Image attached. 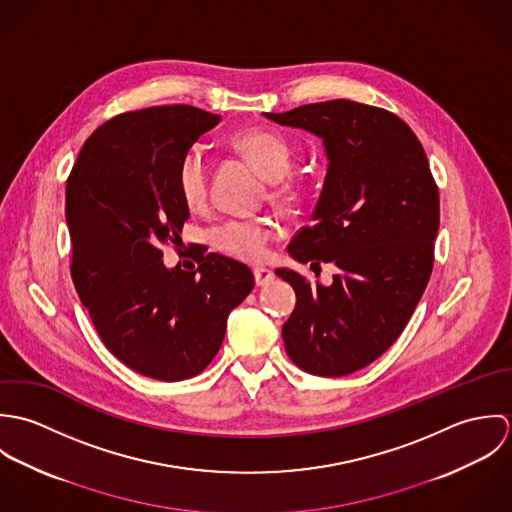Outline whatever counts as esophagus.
Wrapping results in <instances>:
<instances>
[{
    "instance_id": "34e87169",
    "label": "esophagus",
    "mask_w": 512,
    "mask_h": 512,
    "mask_svg": "<svg viewBox=\"0 0 512 512\" xmlns=\"http://www.w3.org/2000/svg\"><path fill=\"white\" fill-rule=\"evenodd\" d=\"M254 278H256V286H268L270 282H274V272L268 268H256L254 270Z\"/></svg>"
}]
</instances>
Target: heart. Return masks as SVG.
<instances>
[{"mask_svg": "<svg viewBox=\"0 0 512 512\" xmlns=\"http://www.w3.org/2000/svg\"><path fill=\"white\" fill-rule=\"evenodd\" d=\"M230 144L238 149L254 167L270 179V199L282 207H295L305 197V187L297 181L284 179L293 165L290 142L270 130H242L232 136ZM177 191L183 203L201 211L209 203V161L205 149L191 146L181 157L175 175ZM276 238V224L264 217L226 219L211 230V244L220 254L242 260L260 262L268 256L270 242Z\"/></svg>", "mask_w": 512, "mask_h": 512, "instance_id": "heart-1", "label": "heart"}]
</instances>
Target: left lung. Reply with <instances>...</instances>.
Masks as SVG:
<instances>
[{"mask_svg":"<svg viewBox=\"0 0 512 512\" xmlns=\"http://www.w3.org/2000/svg\"><path fill=\"white\" fill-rule=\"evenodd\" d=\"M264 116L317 134L329 155L315 222L288 250L313 272L321 262L339 272L331 286L276 274L297 295L282 329L290 359L309 374L345 376L392 347L430 282L438 185L416 134L384 108L329 100Z\"/></svg>","mask_w":512,"mask_h":512,"instance_id":"obj_1","label":"left lung"}]
</instances>
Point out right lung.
<instances>
[{
	"label": "right lung",
	"instance_id": "add662e5",
	"mask_svg": "<svg viewBox=\"0 0 512 512\" xmlns=\"http://www.w3.org/2000/svg\"><path fill=\"white\" fill-rule=\"evenodd\" d=\"M195 106H153L104 122L67 179L71 276L106 349L165 382L201 374L219 353L226 317L254 288L242 262L195 244L193 272L161 262L189 219L175 175L183 153L219 124Z\"/></svg>",
	"mask_w": 512,
	"mask_h": 512
}]
</instances>
